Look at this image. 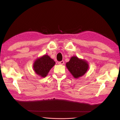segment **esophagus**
<instances>
[{"instance_id":"esophagus-1","label":"esophagus","mask_w":120,"mask_h":120,"mask_svg":"<svg viewBox=\"0 0 120 120\" xmlns=\"http://www.w3.org/2000/svg\"><path fill=\"white\" fill-rule=\"evenodd\" d=\"M64 63V61H59V62H58V64H61V65H62V64H63Z\"/></svg>"}]
</instances>
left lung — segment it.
<instances>
[{"label":"left lung","mask_w":120,"mask_h":120,"mask_svg":"<svg viewBox=\"0 0 120 120\" xmlns=\"http://www.w3.org/2000/svg\"><path fill=\"white\" fill-rule=\"evenodd\" d=\"M68 70L76 78L83 75L87 71L89 65L86 61L80 59L77 57H72L69 62L66 63Z\"/></svg>","instance_id":"1"}]
</instances>
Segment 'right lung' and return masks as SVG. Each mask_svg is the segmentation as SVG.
Here are the masks:
<instances>
[{"label":"right lung","mask_w":120,"mask_h":120,"mask_svg":"<svg viewBox=\"0 0 120 120\" xmlns=\"http://www.w3.org/2000/svg\"><path fill=\"white\" fill-rule=\"evenodd\" d=\"M55 64V62L48 55H44L35 61L34 68L37 74L45 77L47 76L51 68Z\"/></svg>","instance_id":"add662e5"}]
</instances>
